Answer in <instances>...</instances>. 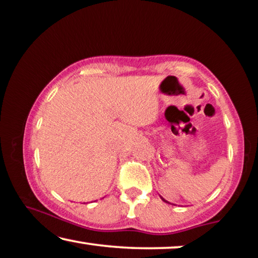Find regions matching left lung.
Listing matches in <instances>:
<instances>
[{"instance_id":"8db88e82","label":"left lung","mask_w":258,"mask_h":258,"mask_svg":"<svg viewBox=\"0 0 258 258\" xmlns=\"http://www.w3.org/2000/svg\"><path fill=\"white\" fill-rule=\"evenodd\" d=\"M162 199H163V198H162ZM163 200H164V199H163ZM164 201H165V200H164Z\"/></svg>"}]
</instances>
